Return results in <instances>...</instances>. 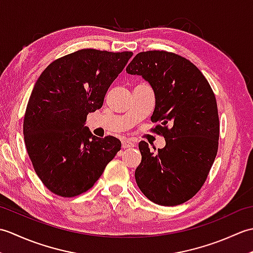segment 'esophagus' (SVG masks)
Masks as SVG:
<instances>
[{
	"mask_svg": "<svg viewBox=\"0 0 253 253\" xmlns=\"http://www.w3.org/2000/svg\"><path fill=\"white\" fill-rule=\"evenodd\" d=\"M123 144V148L124 149H128V148H135L136 147V143L129 140V139H125V140L122 141Z\"/></svg>",
	"mask_w": 253,
	"mask_h": 253,
	"instance_id": "obj_1",
	"label": "esophagus"
}]
</instances>
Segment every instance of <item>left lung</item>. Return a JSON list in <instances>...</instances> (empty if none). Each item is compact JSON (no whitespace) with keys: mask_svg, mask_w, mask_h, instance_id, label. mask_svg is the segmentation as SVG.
Wrapping results in <instances>:
<instances>
[{"mask_svg":"<svg viewBox=\"0 0 253 253\" xmlns=\"http://www.w3.org/2000/svg\"><path fill=\"white\" fill-rule=\"evenodd\" d=\"M126 72L140 75L155 94L153 131L165 138L157 152L140 141L138 187L150 201L174 207L189 200L206 182L217 154L219 120L215 94L189 60L173 52H140ZM155 151V149H154Z\"/></svg>","mask_w":253,"mask_h":253,"instance_id":"1","label":"left lung"}]
</instances>
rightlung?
<instances>
[{"label":"right lung","mask_w":253,"mask_h":253,"mask_svg":"<svg viewBox=\"0 0 253 253\" xmlns=\"http://www.w3.org/2000/svg\"><path fill=\"white\" fill-rule=\"evenodd\" d=\"M132 52L83 49L57 58L35 84L24 138L36 174L51 192L72 198L89 190L120 151V139L98 138L84 126L103 105Z\"/></svg>","instance_id":"add662e5"}]
</instances>
